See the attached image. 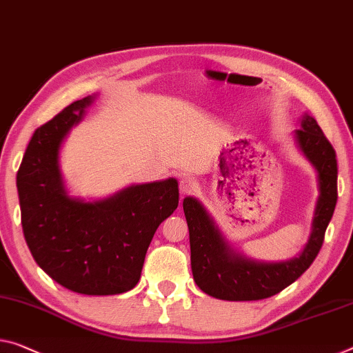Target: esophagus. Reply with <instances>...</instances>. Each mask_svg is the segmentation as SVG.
Here are the masks:
<instances>
[{
    "label": "esophagus",
    "instance_id": "34e87169",
    "mask_svg": "<svg viewBox=\"0 0 353 353\" xmlns=\"http://www.w3.org/2000/svg\"><path fill=\"white\" fill-rule=\"evenodd\" d=\"M199 186H197V181L195 180H192V178H189V176H184V178H181L180 180V191H181V194H192L195 189H197Z\"/></svg>",
    "mask_w": 353,
    "mask_h": 353
}]
</instances>
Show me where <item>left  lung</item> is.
<instances>
[{"mask_svg": "<svg viewBox=\"0 0 353 353\" xmlns=\"http://www.w3.org/2000/svg\"><path fill=\"white\" fill-rule=\"evenodd\" d=\"M295 142L317 172L319 199L311 235L298 257L284 262H260L236 252L197 199L186 197L183 210L189 227L191 268L195 284L205 294L227 301L263 300L284 290L311 267L321 251L325 230L338 200V162L321 126L305 113Z\"/></svg>", "mask_w": 353, "mask_h": 353, "instance_id": "8db88e82", "label": "left lung"}]
</instances>
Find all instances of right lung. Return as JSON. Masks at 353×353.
Segmentation results:
<instances>
[{"label": "right lung", "mask_w": 353, "mask_h": 353, "mask_svg": "<svg viewBox=\"0 0 353 353\" xmlns=\"http://www.w3.org/2000/svg\"><path fill=\"white\" fill-rule=\"evenodd\" d=\"M94 96L36 129L17 172L21 227L36 263L83 295H117L139 283L154 232L178 207V181L132 184L107 199L70 197L59 150Z\"/></svg>", "instance_id": "right-lung-1"}]
</instances>
